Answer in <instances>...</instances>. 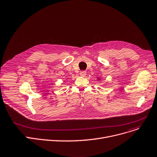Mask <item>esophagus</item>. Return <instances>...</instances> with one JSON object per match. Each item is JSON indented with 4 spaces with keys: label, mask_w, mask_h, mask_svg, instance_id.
Wrapping results in <instances>:
<instances>
[{
    "label": "esophagus",
    "mask_w": 157,
    "mask_h": 157,
    "mask_svg": "<svg viewBox=\"0 0 157 157\" xmlns=\"http://www.w3.org/2000/svg\"><path fill=\"white\" fill-rule=\"evenodd\" d=\"M86 75V73L85 71H81L80 73H79V75L81 76V77H85Z\"/></svg>",
    "instance_id": "esophagus-1"
}]
</instances>
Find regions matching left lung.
Masks as SVG:
<instances>
[{
    "instance_id": "left-lung-1",
    "label": "left lung",
    "mask_w": 157,
    "mask_h": 157,
    "mask_svg": "<svg viewBox=\"0 0 157 157\" xmlns=\"http://www.w3.org/2000/svg\"><path fill=\"white\" fill-rule=\"evenodd\" d=\"M97 80H98V81H100V78L98 77V78H97Z\"/></svg>"
}]
</instances>
